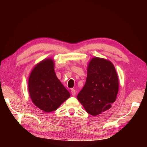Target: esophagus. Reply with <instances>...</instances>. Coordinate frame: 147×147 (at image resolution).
<instances>
[{
    "instance_id": "1",
    "label": "esophagus",
    "mask_w": 147,
    "mask_h": 147,
    "mask_svg": "<svg viewBox=\"0 0 147 147\" xmlns=\"http://www.w3.org/2000/svg\"><path fill=\"white\" fill-rule=\"evenodd\" d=\"M71 94H72L73 96H75L76 95V91H75V90H74V89H72V90H71Z\"/></svg>"
}]
</instances>
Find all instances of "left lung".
Masks as SVG:
<instances>
[{"mask_svg":"<svg viewBox=\"0 0 147 147\" xmlns=\"http://www.w3.org/2000/svg\"><path fill=\"white\" fill-rule=\"evenodd\" d=\"M118 78L110 61L94 57L90 62L85 84L77 99L86 112L96 116L111 107L118 92Z\"/></svg>","mask_w":147,"mask_h":147,"instance_id":"obj_1","label":"left lung"}]
</instances>
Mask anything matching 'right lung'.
<instances>
[{
    "label": "right lung",
    "instance_id": "add662e5",
    "mask_svg": "<svg viewBox=\"0 0 147 147\" xmlns=\"http://www.w3.org/2000/svg\"><path fill=\"white\" fill-rule=\"evenodd\" d=\"M51 59L43 60L31 72L28 88L31 99L45 112L56 110L70 96L69 92L57 78Z\"/></svg>",
    "mask_w": 147,
    "mask_h": 147
}]
</instances>
